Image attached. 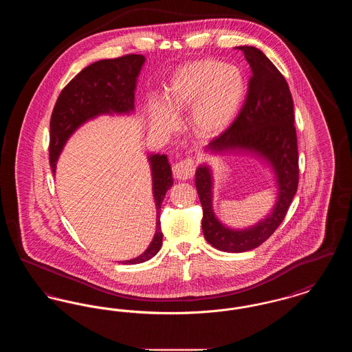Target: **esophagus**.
<instances>
[{
	"instance_id": "34e87169",
	"label": "esophagus",
	"mask_w": 352,
	"mask_h": 352,
	"mask_svg": "<svg viewBox=\"0 0 352 352\" xmlns=\"http://www.w3.org/2000/svg\"><path fill=\"white\" fill-rule=\"evenodd\" d=\"M194 171H195V165H194V161L190 158L181 161L173 166L174 178L182 179V181L190 179L194 175Z\"/></svg>"
}]
</instances>
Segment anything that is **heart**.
Segmentation results:
<instances>
[{
  "mask_svg": "<svg viewBox=\"0 0 352 352\" xmlns=\"http://www.w3.org/2000/svg\"><path fill=\"white\" fill-rule=\"evenodd\" d=\"M241 69L215 59H201L178 68L165 87V100H153V121L175 131L178 118L191 111L190 125L201 138H214L230 128L245 96Z\"/></svg>",
  "mask_w": 352,
  "mask_h": 352,
  "instance_id": "1",
  "label": "heart"
}]
</instances>
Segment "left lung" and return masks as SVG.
Masks as SVG:
<instances>
[{
    "mask_svg": "<svg viewBox=\"0 0 352 352\" xmlns=\"http://www.w3.org/2000/svg\"><path fill=\"white\" fill-rule=\"evenodd\" d=\"M244 52L252 76L245 102L234 124L212 140L204 153L211 155H251L269 168L276 187L272 210L257 223L234 228L214 210V168L203 162L195 171V186L203 207L201 230L219 251L240 253L261 245L283 223L298 187V149L293 99L281 72L253 46L234 47Z\"/></svg>",
    "mask_w": 352,
    "mask_h": 352,
    "instance_id": "obj_1",
    "label": "left lung"
}]
</instances>
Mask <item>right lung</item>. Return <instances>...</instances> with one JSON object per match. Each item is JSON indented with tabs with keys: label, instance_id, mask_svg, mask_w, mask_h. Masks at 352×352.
I'll return each instance as SVG.
<instances>
[{
	"label": "right lung",
	"instance_id": "obj_1",
	"mask_svg": "<svg viewBox=\"0 0 352 352\" xmlns=\"http://www.w3.org/2000/svg\"><path fill=\"white\" fill-rule=\"evenodd\" d=\"M145 63L144 55H125L104 59L79 72L60 92L50 121V165L52 174L68 140L85 122L100 116H131L134 113V92L137 79ZM151 191L157 210L155 234L148 248L140 256L120 261L141 264L153 258L162 245L160 212L164 198L173 186L171 166L166 154L149 153Z\"/></svg>",
	"mask_w": 352,
	"mask_h": 352
}]
</instances>
